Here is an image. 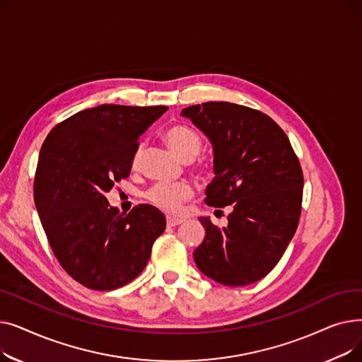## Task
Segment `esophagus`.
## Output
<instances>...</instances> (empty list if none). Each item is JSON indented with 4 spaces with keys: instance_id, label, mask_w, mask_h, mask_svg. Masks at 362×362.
Returning <instances> with one entry per match:
<instances>
[{
    "instance_id": "34e87169",
    "label": "esophagus",
    "mask_w": 362,
    "mask_h": 362,
    "mask_svg": "<svg viewBox=\"0 0 362 362\" xmlns=\"http://www.w3.org/2000/svg\"><path fill=\"white\" fill-rule=\"evenodd\" d=\"M180 223H183V218H177V217H167V226H170V227L179 226Z\"/></svg>"
}]
</instances>
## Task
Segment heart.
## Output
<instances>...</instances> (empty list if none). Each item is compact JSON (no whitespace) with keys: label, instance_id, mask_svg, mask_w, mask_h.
I'll list each match as a JSON object with an SVG mask.
<instances>
[{"label":"heart","instance_id":"b5f03b06","mask_svg":"<svg viewBox=\"0 0 362 362\" xmlns=\"http://www.w3.org/2000/svg\"><path fill=\"white\" fill-rule=\"evenodd\" d=\"M165 141L179 157L183 160L195 158L201 149V138L198 133L187 126H173L165 132ZM141 160V149L138 148L132 158V167H138ZM146 199L161 208L165 213L177 214L182 211L183 202L192 197V187L187 183L160 182L146 192Z\"/></svg>","mask_w":362,"mask_h":362}]
</instances>
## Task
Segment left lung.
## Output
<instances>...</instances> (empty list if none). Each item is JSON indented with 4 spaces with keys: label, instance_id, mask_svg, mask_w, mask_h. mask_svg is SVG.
<instances>
[{
    "label": "left lung",
    "instance_id": "1",
    "mask_svg": "<svg viewBox=\"0 0 362 362\" xmlns=\"http://www.w3.org/2000/svg\"><path fill=\"white\" fill-rule=\"evenodd\" d=\"M213 144L214 175L205 204L230 205L218 229L201 217L205 238L194 251L198 269L226 286H246L267 276L292 240L300 217L303 175L295 151L267 114L232 103L182 110ZM218 211V210H217Z\"/></svg>",
    "mask_w": 362,
    "mask_h": 362
}]
</instances>
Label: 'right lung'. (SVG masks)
<instances>
[{
  "label": "right lung",
  "mask_w": 362,
  "mask_h": 362,
  "mask_svg": "<svg viewBox=\"0 0 362 362\" xmlns=\"http://www.w3.org/2000/svg\"><path fill=\"white\" fill-rule=\"evenodd\" d=\"M168 108L103 104L57 124L42 144L33 195L55 258L76 281L112 291L141 274L165 229L156 206L129 214L105 194L130 175L139 136Z\"/></svg>",
  "instance_id": "obj_1"
}]
</instances>
